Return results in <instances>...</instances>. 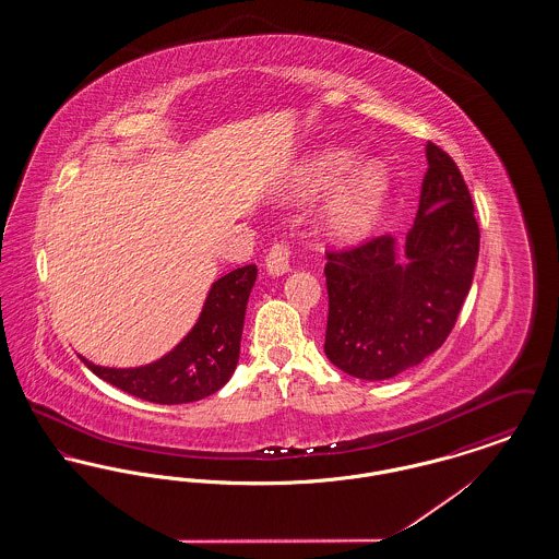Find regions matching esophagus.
I'll use <instances>...</instances> for the list:
<instances>
[{
  "label": "esophagus",
  "mask_w": 559,
  "mask_h": 559,
  "mask_svg": "<svg viewBox=\"0 0 559 559\" xmlns=\"http://www.w3.org/2000/svg\"><path fill=\"white\" fill-rule=\"evenodd\" d=\"M292 262V247L287 240H276L266 255L267 274L272 276H283L289 270Z\"/></svg>",
  "instance_id": "esophagus-1"
}]
</instances>
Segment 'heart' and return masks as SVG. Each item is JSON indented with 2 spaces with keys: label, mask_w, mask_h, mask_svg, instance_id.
<instances>
[{
  "label": "heart",
  "mask_w": 559,
  "mask_h": 559,
  "mask_svg": "<svg viewBox=\"0 0 559 559\" xmlns=\"http://www.w3.org/2000/svg\"><path fill=\"white\" fill-rule=\"evenodd\" d=\"M356 163V153L333 148L310 160L299 174V190L314 194L340 182ZM388 197V174L379 163L356 167L326 199L320 222L326 235L340 242L365 239L377 226Z\"/></svg>",
  "instance_id": "b5f03b06"
}]
</instances>
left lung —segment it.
Here are the masks:
<instances>
[{
	"label": "left lung",
	"mask_w": 559,
	"mask_h": 559,
	"mask_svg": "<svg viewBox=\"0 0 559 559\" xmlns=\"http://www.w3.org/2000/svg\"><path fill=\"white\" fill-rule=\"evenodd\" d=\"M419 210L402 264L390 235L326 251L324 354L342 371L381 381L447 342L469 293L479 228L467 185L447 151L427 142Z\"/></svg>",
	"instance_id": "obj_1"
}]
</instances>
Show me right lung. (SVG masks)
<instances>
[{"label": "right lung", "mask_w": 559, "mask_h": 559, "mask_svg": "<svg viewBox=\"0 0 559 559\" xmlns=\"http://www.w3.org/2000/svg\"><path fill=\"white\" fill-rule=\"evenodd\" d=\"M255 264L237 267L212 285L203 312L187 337L157 362L138 369H108L81 358L110 385L155 404H185L215 394L237 369L247 299Z\"/></svg>", "instance_id": "add662e5"}]
</instances>
